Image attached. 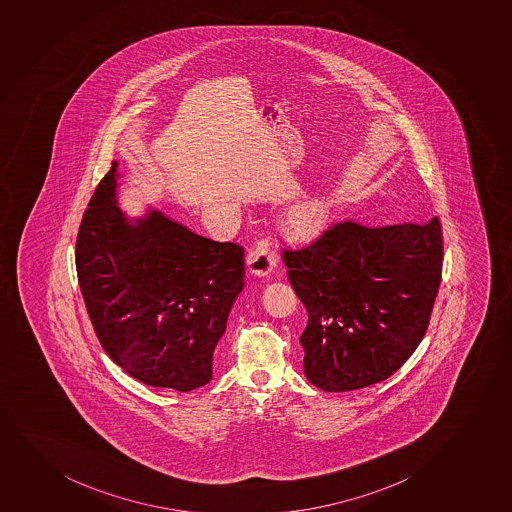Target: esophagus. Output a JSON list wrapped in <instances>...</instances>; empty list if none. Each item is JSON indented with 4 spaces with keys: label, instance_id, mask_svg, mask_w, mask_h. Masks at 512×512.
Segmentation results:
<instances>
[{
    "label": "esophagus",
    "instance_id": "34e87169",
    "mask_svg": "<svg viewBox=\"0 0 512 512\" xmlns=\"http://www.w3.org/2000/svg\"><path fill=\"white\" fill-rule=\"evenodd\" d=\"M246 264H248L249 271L254 275H268L278 264V253H276V249L271 246L268 239H261V241L254 244L253 248L249 249Z\"/></svg>",
    "mask_w": 512,
    "mask_h": 512
}]
</instances>
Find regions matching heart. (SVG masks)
Returning a JSON list of instances; mask_svg holds the SVG:
<instances>
[{"label": "heart", "instance_id": "1", "mask_svg": "<svg viewBox=\"0 0 512 512\" xmlns=\"http://www.w3.org/2000/svg\"><path fill=\"white\" fill-rule=\"evenodd\" d=\"M334 216V207L325 197H308L296 202L286 214V226L300 239L322 234Z\"/></svg>", "mask_w": 512, "mask_h": 512}]
</instances>
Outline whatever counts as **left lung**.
<instances>
[{
  "mask_svg": "<svg viewBox=\"0 0 512 512\" xmlns=\"http://www.w3.org/2000/svg\"><path fill=\"white\" fill-rule=\"evenodd\" d=\"M283 259L308 312L305 376L329 393L354 391L388 379L425 337L442 281V226L438 217L381 227L347 219Z\"/></svg>",
  "mask_w": 512,
  "mask_h": 512,
  "instance_id": "left-lung-1",
  "label": "left lung"
}]
</instances>
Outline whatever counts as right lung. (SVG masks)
I'll return each instance as SVG.
<instances>
[{
    "label": "right lung",
    "mask_w": 512,
    "mask_h": 512,
    "mask_svg": "<svg viewBox=\"0 0 512 512\" xmlns=\"http://www.w3.org/2000/svg\"><path fill=\"white\" fill-rule=\"evenodd\" d=\"M77 280L97 339L121 369L180 393L212 379V356L244 286V249L151 210L130 224L116 205V163L82 216Z\"/></svg>",
    "instance_id": "right-lung-1"
}]
</instances>
